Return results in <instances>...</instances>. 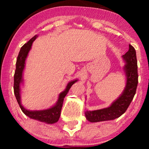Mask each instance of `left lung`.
<instances>
[{
  "mask_svg": "<svg viewBox=\"0 0 149 149\" xmlns=\"http://www.w3.org/2000/svg\"><path fill=\"white\" fill-rule=\"evenodd\" d=\"M126 64L123 67L126 85L121 95L110 107L96 111L85 112V117L91 123L117 119L127 111L135 95L138 85V65L136 50L129 45V50L122 56Z\"/></svg>",
  "mask_w": 149,
  "mask_h": 149,
  "instance_id": "8db88e82",
  "label": "left lung"
}]
</instances>
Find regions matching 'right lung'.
Instances as JSON below:
<instances>
[{
    "label": "right lung",
    "mask_w": 149,
    "mask_h": 149,
    "mask_svg": "<svg viewBox=\"0 0 149 149\" xmlns=\"http://www.w3.org/2000/svg\"><path fill=\"white\" fill-rule=\"evenodd\" d=\"M37 35L34 36L28 42L24 44L22 47L21 49L18 54L17 62H16V69L14 74V93H15L16 100H17L20 109L22 112L28 117L31 119L38 120L41 122H45L48 124H53L56 123L59 120V118L61 115V111L64 102V98L68 93L69 89L72 87V85L75 82H77V79L72 81H70L67 85L64 91L61 92L59 95L58 100L54 106L49 109L46 110H41V111H29L26 109L21 104V97H20V85L23 83L22 74L25 67V62L27 58L28 53L31 49L32 42L37 38Z\"/></svg>",
    "instance_id": "add662e5"
}]
</instances>
